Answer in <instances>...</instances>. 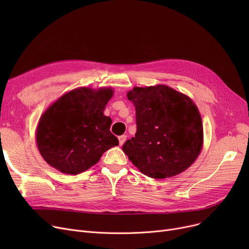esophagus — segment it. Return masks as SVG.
<instances>
[{
	"mask_svg": "<svg viewBox=\"0 0 249 249\" xmlns=\"http://www.w3.org/2000/svg\"><path fill=\"white\" fill-rule=\"evenodd\" d=\"M126 139H127V136H126V135H121V136H119V144H120L121 146L124 144V142L126 141Z\"/></svg>",
	"mask_w": 249,
	"mask_h": 249,
	"instance_id": "esophagus-1",
	"label": "esophagus"
}]
</instances>
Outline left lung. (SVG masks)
Returning <instances> with one entry per match:
<instances>
[{
  "label": "left lung",
  "mask_w": 249,
  "mask_h": 249,
  "mask_svg": "<svg viewBox=\"0 0 249 249\" xmlns=\"http://www.w3.org/2000/svg\"><path fill=\"white\" fill-rule=\"evenodd\" d=\"M135 107L137 130L122 146L147 177L165 178L187 169L198 158L203 124L193 101L167 86L135 87L127 94Z\"/></svg>",
  "instance_id": "left-lung-1"
}]
</instances>
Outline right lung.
<instances>
[{
  "label": "right lung",
  "instance_id": "obj_1",
  "mask_svg": "<svg viewBox=\"0 0 249 249\" xmlns=\"http://www.w3.org/2000/svg\"><path fill=\"white\" fill-rule=\"evenodd\" d=\"M112 89L80 88L63 95L44 112L36 141L42 158L63 174L77 175L96 164L102 154L119 145L104 115Z\"/></svg>",
  "mask_w": 249,
  "mask_h": 249
}]
</instances>
